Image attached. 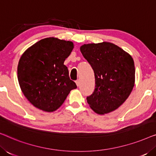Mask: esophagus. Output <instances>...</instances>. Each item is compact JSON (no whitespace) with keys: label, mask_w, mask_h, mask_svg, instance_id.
<instances>
[{"label":"esophagus","mask_w":156,"mask_h":156,"mask_svg":"<svg viewBox=\"0 0 156 156\" xmlns=\"http://www.w3.org/2000/svg\"><path fill=\"white\" fill-rule=\"evenodd\" d=\"M80 80H76V86H77V87L80 86Z\"/></svg>","instance_id":"34e87169"}]
</instances>
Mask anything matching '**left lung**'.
Wrapping results in <instances>:
<instances>
[{
    "label": "left lung",
    "instance_id": "obj_1",
    "mask_svg": "<svg viewBox=\"0 0 156 156\" xmlns=\"http://www.w3.org/2000/svg\"><path fill=\"white\" fill-rule=\"evenodd\" d=\"M80 51L95 76V89L87 97V103L100 115L116 110L127 99L134 87L135 66L132 57L108 42L84 44Z\"/></svg>",
    "mask_w": 156,
    "mask_h": 156
}]
</instances>
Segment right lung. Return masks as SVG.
Here are the masks:
<instances>
[{"label":"right lung","mask_w":156,"mask_h":156,"mask_svg":"<svg viewBox=\"0 0 156 156\" xmlns=\"http://www.w3.org/2000/svg\"><path fill=\"white\" fill-rule=\"evenodd\" d=\"M73 48L71 41L47 37L27 48L20 57L18 82L23 94L35 107L55 112L70 91L76 88L64 65Z\"/></svg>","instance_id":"obj_1"}]
</instances>
